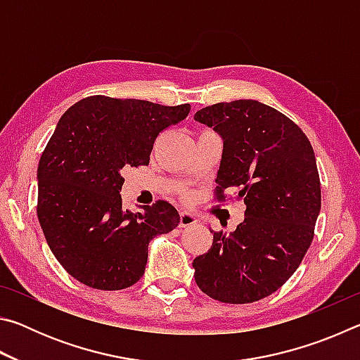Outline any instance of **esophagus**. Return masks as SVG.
Instances as JSON below:
<instances>
[{
	"label": "esophagus",
	"instance_id": "esophagus-1",
	"mask_svg": "<svg viewBox=\"0 0 360 360\" xmlns=\"http://www.w3.org/2000/svg\"><path fill=\"white\" fill-rule=\"evenodd\" d=\"M197 216H193L192 212H187V211H182L179 214V227L181 229H186V227H192V225L197 224Z\"/></svg>",
	"mask_w": 360,
	"mask_h": 360
}]
</instances>
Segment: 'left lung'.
I'll list each match as a JSON object with an SVG mask.
<instances>
[{
  "instance_id": "left-lung-1",
  "label": "left lung",
  "mask_w": 360,
  "mask_h": 360,
  "mask_svg": "<svg viewBox=\"0 0 360 360\" xmlns=\"http://www.w3.org/2000/svg\"><path fill=\"white\" fill-rule=\"evenodd\" d=\"M224 139L214 202L227 192L246 205L245 221L193 260L195 283L222 303H252L276 292L314 238L321 181L313 146L295 122L255 100L216 103L195 112Z\"/></svg>"
}]
</instances>
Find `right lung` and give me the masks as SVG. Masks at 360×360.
<instances>
[{
	"mask_svg": "<svg viewBox=\"0 0 360 360\" xmlns=\"http://www.w3.org/2000/svg\"><path fill=\"white\" fill-rule=\"evenodd\" d=\"M191 105L87 96L66 111L38 167V214L52 254L89 288L120 290L139 281L149 241L179 224L173 205L122 208V169L149 165L157 136Z\"/></svg>",
	"mask_w": 360,
	"mask_h": 360,
	"instance_id": "1",
	"label": "right lung"
}]
</instances>
